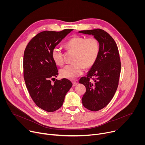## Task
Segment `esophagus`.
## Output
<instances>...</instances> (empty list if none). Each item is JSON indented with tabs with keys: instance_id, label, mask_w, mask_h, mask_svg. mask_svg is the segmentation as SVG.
Masks as SVG:
<instances>
[{
	"instance_id": "1",
	"label": "esophagus",
	"mask_w": 145,
	"mask_h": 145,
	"mask_svg": "<svg viewBox=\"0 0 145 145\" xmlns=\"http://www.w3.org/2000/svg\"><path fill=\"white\" fill-rule=\"evenodd\" d=\"M72 84H73V87H74V86H76L77 84V82H75V81H73L72 82Z\"/></svg>"
}]
</instances>
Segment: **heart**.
I'll use <instances>...</instances> for the list:
<instances>
[{"label": "heart", "instance_id": "obj_1", "mask_svg": "<svg viewBox=\"0 0 145 145\" xmlns=\"http://www.w3.org/2000/svg\"><path fill=\"white\" fill-rule=\"evenodd\" d=\"M66 46L69 50L75 52L73 58L74 63L61 69L59 74L63 78L74 80L82 74L85 68H91L95 63L100 50L99 43L93 37L87 38L75 36L68 41ZM52 57L57 65H63V54L59 47L53 48Z\"/></svg>", "mask_w": 145, "mask_h": 145}]
</instances>
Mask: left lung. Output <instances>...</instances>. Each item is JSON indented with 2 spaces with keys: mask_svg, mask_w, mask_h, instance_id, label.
Instances as JSON below:
<instances>
[{
  "mask_svg": "<svg viewBox=\"0 0 145 145\" xmlns=\"http://www.w3.org/2000/svg\"><path fill=\"white\" fill-rule=\"evenodd\" d=\"M78 33L92 35L99 43L100 50L95 63L86 77L79 82L86 87L82 105L89 110L97 111L105 107L113 98L118 87L121 63L118 46L112 37L105 30L97 29ZM92 77L93 82H91Z\"/></svg>",
  "mask_w": 145,
  "mask_h": 145,
  "instance_id": "1",
  "label": "left lung"
}]
</instances>
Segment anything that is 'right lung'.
I'll return each mask as SVG.
<instances>
[{
	"label": "right lung",
	"mask_w": 145,
	"mask_h": 145,
	"mask_svg": "<svg viewBox=\"0 0 145 145\" xmlns=\"http://www.w3.org/2000/svg\"><path fill=\"white\" fill-rule=\"evenodd\" d=\"M73 29L44 31L37 34L27 44L24 56V77L29 94L35 105L47 112L59 109L72 86L67 78L51 80L58 74L52 52Z\"/></svg>",
	"instance_id": "add662e5"
}]
</instances>
